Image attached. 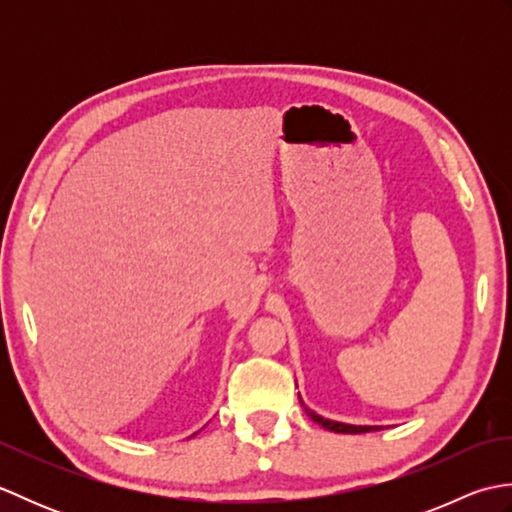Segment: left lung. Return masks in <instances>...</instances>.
Masks as SVG:
<instances>
[{
    "label": "left lung",
    "instance_id": "8db88e82",
    "mask_svg": "<svg viewBox=\"0 0 512 512\" xmlns=\"http://www.w3.org/2000/svg\"><path fill=\"white\" fill-rule=\"evenodd\" d=\"M301 405H303V402H301ZM303 407H306V405H303ZM306 413H308V416H310L314 422H319L323 429L334 431V433H367V431H378V429H380V427H358V424L334 422V420H328V418L319 416V413H314V411L308 409V407H306Z\"/></svg>",
    "mask_w": 512,
    "mask_h": 512
}]
</instances>
